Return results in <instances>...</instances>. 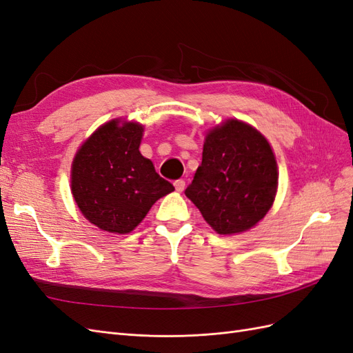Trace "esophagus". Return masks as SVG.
Instances as JSON below:
<instances>
[{
    "label": "esophagus",
    "mask_w": 353,
    "mask_h": 353,
    "mask_svg": "<svg viewBox=\"0 0 353 353\" xmlns=\"http://www.w3.org/2000/svg\"><path fill=\"white\" fill-rule=\"evenodd\" d=\"M174 185H175V190L178 191V193H183L184 188H185V181L184 179H176Z\"/></svg>",
    "instance_id": "esophagus-1"
}]
</instances>
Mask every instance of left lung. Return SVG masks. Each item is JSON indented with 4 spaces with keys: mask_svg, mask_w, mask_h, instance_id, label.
<instances>
[{
    "mask_svg": "<svg viewBox=\"0 0 353 353\" xmlns=\"http://www.w3.org/2000/svg\"><path fill=\"white\" fill-rule=\"evenodd\" d=\"M279 174L268 141L250 125L228 121L212 130L185 196L219 234L256 225L272 206Z\"/></svg>",
    "mask_w": 353,
    "mask_h": 353,
    "instance_id": "left-lung-1",
    "label": "left lung"
}]
</instances>
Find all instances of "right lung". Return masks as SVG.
Returning <instances> with one entry per match:
<instances>
[{
	"instance_id": "1",
	"label": "right lung",
	"mask_w": 353,
	"mask_h": 353,
	"mask_svg": "<svg viewBox=\"0 0 353 353\" xmlns=\"http://www.w3.org/2000/svg\"><path fill=\"white\" fill-rule=\"evenodd\" d=\"M144 128L112 121L100 126L72 165V194L78 208L99 228L126 234L140 223L154 203L175 187L141 156Z\"/></svg>"
}]
</instances>
